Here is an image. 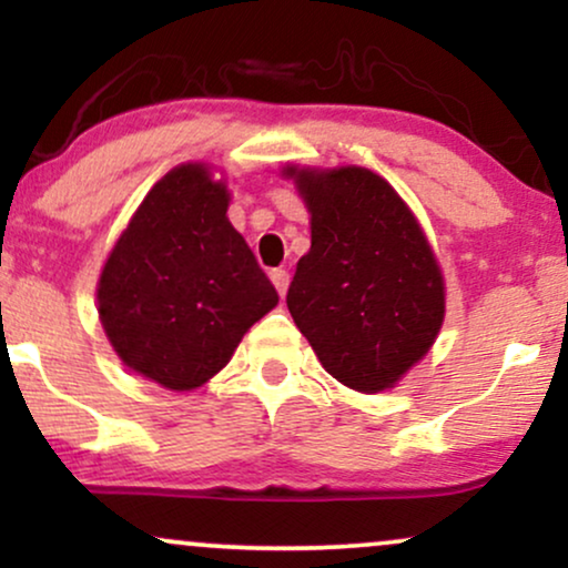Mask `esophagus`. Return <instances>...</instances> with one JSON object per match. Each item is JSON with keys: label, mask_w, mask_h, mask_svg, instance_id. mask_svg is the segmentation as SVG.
I'll return each instance as SVG.
<instances>
[{"label": "esophagus", "mask_w": 568, "mask_h": 568, "mask_svg": "<svg viewBox=\"0 0 568 568\" xmlns=\"http://www.w3.org/2000/svg\"><path fill=\"white\" fill-rule=\"evenodd\" d=\"M270 277H272V283H275V288H277L280 296H285V291H288V283H291L288 270H283V267L272 270V272H270Z\"/></svg>", "instance_id": "esophagus-1"}]
</instances>
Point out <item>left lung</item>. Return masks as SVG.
Listing matches in <instances>:
<instances>
[{
    "instance_id": "8db88e82",
    "label": "left lung",
    "mask_w": 568,
    "mask_h": 568,
    "mask_svg": "<svg viewBox=\"0 0 568 568\" xmlns=\"http://www.w3.org/2000/svg\"><path fill=\"white\" fill-rule=\"evenodd\" d=\"M312 248L296 264L288 312L337 383L393 387L427 354L445 288L419 222L393 185L364 168L298 170Z\"/></svg>"
}]
</instances>
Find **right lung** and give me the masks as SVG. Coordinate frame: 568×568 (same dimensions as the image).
I'll return each instance as SVG.
<instances>
[{
  "label": "right lung",
  "mask_w": 568,
  "mask_h": 568,
  "mask_svg": "<svg viewBox=\"0 0 568 568\" xmlns=\"http://www.w3.org/2000/svg\"><path fill=\"white\" fill-rule=\"evenodd\" d=\"M227 185L204 164L170 170L114 243L99 320L125 367L193 390L231 362L277 291L227 220Z\"/></svg>",
  "instance_id": "add662e5"
}]
</instances>
